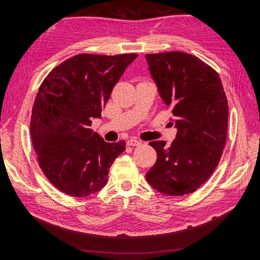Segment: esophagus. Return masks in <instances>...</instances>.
<instances>
[{"label":"esophagus","instance_id":"34e87169","mask_svg":"<svg viewBox=\"0 0 260 260\" xmlns=\"http://www.w3.org/2000/svg\"><path fill=\"white\" fill-rule=\"evenodd\" d=\"M141 144H142L141 141L136 139H131L128 142H127V145L128 146H140Z\"/></svg>","mask_w":260,"mask_h":260}]
</instances>
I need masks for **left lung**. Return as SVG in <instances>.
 <instances>
[{"mask_svg": "<svg viewBox=\"0 0 260 260\" xmlns=\"http://www.w3.org/2000/svg\"><path fill=\"white\" fill-rule=\"evenodd\" d=\"M158 92L174 116L178 133L169 147L151 142L157 153L146 180L167 196H184L206 182L227 141L228 102L217 71L180 51L146 54Z\"/></svg>", "mask_w": 260, "mask_h": 260, "instance_id": "obj_1", "label": "left lung"}]
</instances>
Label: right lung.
<instances>
[{
  "label": "right lung",
  "instance_id": "1",
  "mask_svg": "<svg viewBox=\"0 0 260 260\" xmlns=\"http://www.w3.org/2000/svg\"><path fill=\"white\" fill-rule=\"evenodd\" d=\"M136 53H81L53 68L39 88L30 133L39 167L53 186L77 198L107 183L109 169L125 142H105L90 129L114 86Z\"/></svg>",
  "mask_w": 260,
  "mask_h": 260
}]
</instances>
